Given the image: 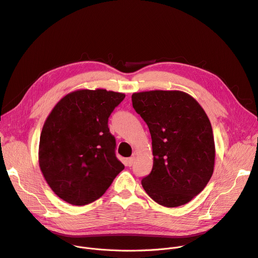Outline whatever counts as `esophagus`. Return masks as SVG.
<instances>
[{
	"mask_svg": "<svg viewBox=\"0 0 258 258\" xmlns=\"http://www.w3.org/2000/svg\"><path fill=\"white\" fill-rule=\"evenodd\" d=\"M135 159H136V154L134 153L133 156L127 160V165H128V166H132V165L134 164V162H135Z\"/></svg>",
	"mask_w": 258,
	"mask_h": 258,
	"instance_id": "1",
	"label": "esophagus"
}]
</instances>
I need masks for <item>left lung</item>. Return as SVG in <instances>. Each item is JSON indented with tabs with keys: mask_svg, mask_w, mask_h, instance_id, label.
<instances>
[{
	"mask_svg": "<svg viewBox=\"0 0 258 258\" xmlns=\"http://www.w3.org/2000/svg\"><path fill=\"white\" fill-rule=\"evenodd\" d=\"M132 100L152 141V170L142 179L145 192L166 208L190 202L214 172L216 149L207 113L179 90L135 92Z\"/></svg>",
	"mask_w": 258,
	"mask_h": 258,
	"instance_id": "1",
	"label": "left lung"
}]
</instances>
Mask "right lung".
Returning <instances> with one entry per match:
<instances>
[{"instance_id":"1","label":"right lung","mask_w":258,"mask_h":258,"mask_svg":"<svg viewBox=\"0 0 258 258\" xmlns=\"http://www.w3.org/2000/svg\"><path fill=\"white\" fill-rule=\"evenodd\" d=\"M124 93L79 89L63 96L45 119L38 162L53 192L67 203L86 205L104 195L124 169L115 156L108 119Z\"/></svg>"}]
</instances>
